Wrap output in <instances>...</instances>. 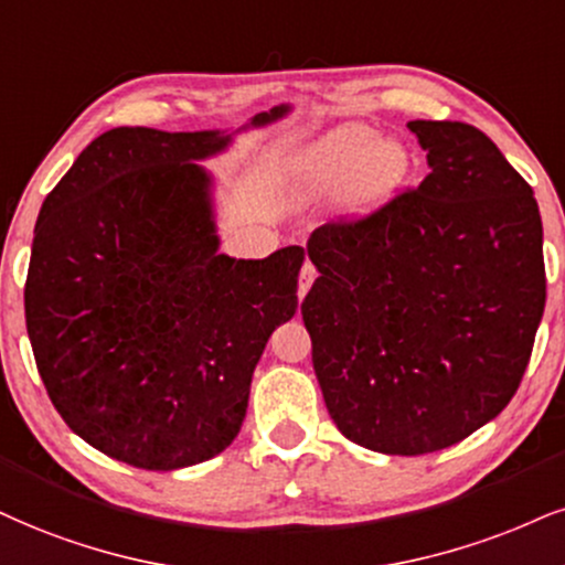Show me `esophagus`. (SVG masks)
<instances>
[{
	"mask_svg": "<svg viewBox=\"0 0 565 565\" xmlns=\"http://www.w3.org/2000/svg\"><path fill=\"white\" fill-rule=\"evenodd\" d=\"M315 280H317V269H315V264L311 262H303V267H301V275H298V296H306L309 294V288L311 285H315Z\"/></svg>",
	"mask_w": 565,
	"mask_h": 565,
	"instance_id": "34e87169",
	"label": "esophagus"
}]
</instances>
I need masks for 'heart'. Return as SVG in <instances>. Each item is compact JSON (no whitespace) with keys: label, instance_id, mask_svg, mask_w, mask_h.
Returning <instances> with one entry per match:
<instances>
[{"label":"heart","instance_id":"obj_1","mask_svg":"<svg viewBox=\"0 0 565 565\" xmlns=\"http://www.w3.org/2000/svg\"><path fill=\"white\" fill-rule=\"evenodd\" d=\"M411 172V157L395 138L361 122H343L306 143L288 167V196L296 206L343 196L353 217L385 206Z\"/></svg>","mask_w":565,"mask_h":565}]
</instances>
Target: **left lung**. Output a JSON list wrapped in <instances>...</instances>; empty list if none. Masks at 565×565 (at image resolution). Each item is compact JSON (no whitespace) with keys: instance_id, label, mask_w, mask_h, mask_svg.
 Segmentation results:
<instances>
[{"instance_id":"obj_1","label":"left lung","mask_w":565,"mask_h":565,"mask_svg":"<svg viewBox=\"0 0 565 565\" xmlns=\"http://www.w3.org/2000/svg\"><path fill=\"white\" fill-rule=\"evenodd\" d=\"M429 175L356 222L317 227L301 303L332 422L351 443L422 456L516 395L545 311L532 188L482 130L414 120Z\"/></svg>"}]
</instances>
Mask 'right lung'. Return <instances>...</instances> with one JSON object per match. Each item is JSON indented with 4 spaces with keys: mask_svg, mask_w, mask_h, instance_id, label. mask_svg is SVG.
<instances>
[{
    "mask_svg": "<svg viewBox=\"0 0 565 565\" xmlns=\"http://www.w3.org/2000/svg\"><path fill=\"white\" fill-rule=\"evenodd\" d=\"M288 113L282 104L241 130ZM235 134L107 130L33 230L25 327L49 398L75 435L136 469H185L225 450L264 345L298 309L301 246L220 254L214 178L196 162Z\"/></svg>",
    "mask_w": 565,
    "mask_h": 565,
    "instance_id": "right-lung-1",
    "label": "right lung"
}]
</instances>
